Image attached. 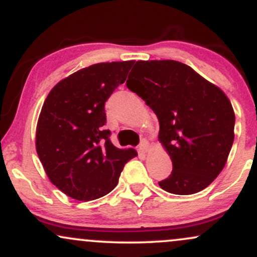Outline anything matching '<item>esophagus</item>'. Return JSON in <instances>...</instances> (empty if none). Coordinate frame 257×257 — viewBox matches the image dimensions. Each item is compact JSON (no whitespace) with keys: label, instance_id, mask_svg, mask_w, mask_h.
Instances as JSON below:
<instances>
[{"label":"esophagus","instance_id":"esophagus-1","mask_svg":"<svg viewBox=\"0 0 257 257\" xmlns=\"http://www.w3.org/2000/svg\"><path fill=\"white\" fill-rule=\"evenodd\" d=\"M148 151H149L148 141L142 140V142H141L140 146H138V152H140L141 154H144V153H147Z\"/></svg>","mask_w":257,"mask_h":257}]
</instances>
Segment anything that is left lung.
I'll return each instance as SVG.
<instances>
[{
  "label": "left lung",
  "mask_w": 257,
  "mask_h": 257,
  "mask_svg": "<svg viewBox=\"0 0 257 257\" xmlns=\"http://www.w3.org/2000/svg\"><path fill=\"white\" fill-rule=\"evenodd\" d=\"M126 86L152 108L172 172L159 186L194 194L220 175L234 141L235 116L217 86L176 60H138Z\"/></svg>",
  "instance_id": "obj_1"
}]
</instances>
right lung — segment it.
I'll list each match as a JSON object with an SVG mask.
<instances>
[{"label": "right lung", "instance_id": "add662e5", "mask_svg": "<svg viewBox=\"0 0 257 257\" xmlns=\"http://www.w3.org/2000/svg\"><path fill=\"white\" fill-rule=\"evenodd\" d=\"M134 62L98 63L57 83L36 127V152L51 182L68 197L93 200L116 187L123 166L137 157L119 149L104 128V104L125 82Z\"/></svg>", "mask_w": 257, "mask_h": 257}]
</instances>
